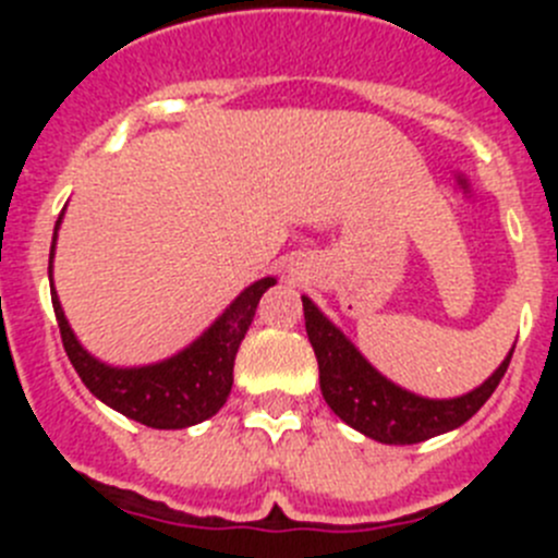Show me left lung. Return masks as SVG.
Here are the masks:
<instances>
[{"label":"left lung","mask_w":558,"mask_h":558,"mask_svg":"<svg viewBox=\"0 0 558 558\" xmlns=\"http://www.w3.org/2000/svg\"><path fill=\"white\" fill-rule=\"evenodd\" d=\"M302 304L327 405L349 427L379 445H418L461 427L495 393L514 354L511 349L495 374L470 393L452 399H427L383 377L307 295H302Z\"/></svg>","instance_id":"1"}]
</instances>
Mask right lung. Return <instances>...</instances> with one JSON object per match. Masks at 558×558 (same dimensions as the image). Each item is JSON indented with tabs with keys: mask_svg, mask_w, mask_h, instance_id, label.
<instances>
[{
	"mask_svg": "<svg viewBox=\"0 0 558 558\" xmlns=\"http://www.w3.org/2000/svg\"><path fill=\"white\" fill-rule=\"evenodd\" d=\"M61 220L63 211L56 223L52 248H49V284H52V256H56ZM274 284L276 276H265L259 282L248 284L190 347L159 363L131 368L108 366L83 349L63 315L56 288H52V307H56L63 349L88 391L140 425L156 427V430H181V427L206 422L226 405L231 383H234L236 349L254 322L256 304Z\"/></svg>",
	"mask_w": 558,
	"mask_h": 558,
	"instance_id": "1",
	"label": "right lung"
}]
</instances>
